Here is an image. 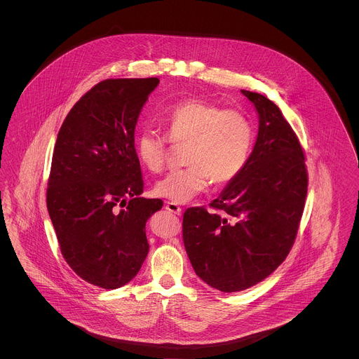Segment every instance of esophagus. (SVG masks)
<instances>
[{
	"instance_id": "1",
	"label": "esophagus",
	"mask_w": 359,
	"mask_h": 359,
	"mask_svg": "<svg viewBox=\"0 0 359 359\" xmlns=\"http://www.w3.org/2000/svg\"><path fill=\"white\" fill-rule=\"evenodd\" d=\"M165 208H167L170 212H174V214H177V215H180V214L182 212L181 207L177 205V203H174V202H167V203H165Z\"/></svg>"
}]
</instances>
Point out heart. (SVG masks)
Segmentation results:
<instances>
[{
	"mask_svg": "<svg viewBox=\"0 0 359 359\" xmlns=\"http://www.w3.org/2000/svg\"><path fill=\"white\" fill-rule=\"evenodd\" d=\"M160 121L171 144H187V167L158 180L156 196L187 203L205 191L210 180L214 185H225L245 168L253 144V126L242 110L192 98L172 106ZM135 151L147 170L158 172L165 165L168 144L157 133L145 130L135 140Z\"/></svg>",
	"mask_w": 359,
	"mask_h": 359,
	"instance_id": "b5f03b06",
	"label": "heart"
}]
</instances>
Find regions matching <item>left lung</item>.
Returning <instances> with one entry per match:
<instances>
[{"label":"left lung","instance_id":"left-lung-1","mask_svg":"<svg viewBox=\"0 0 359 359\" xmlns=\"http://www.w3.org/2000/svg\"><path fill=\"white\" fill-rule=\"evenodd\" d=\"M258 113L253 152L210 207L184 214L182 238L196 275L214 289L241 292L269 276L289 255L307 196L306 156L280 109L242 90Z\"/></svg>","mask_w":359,"mask_h":359}]
</instances>
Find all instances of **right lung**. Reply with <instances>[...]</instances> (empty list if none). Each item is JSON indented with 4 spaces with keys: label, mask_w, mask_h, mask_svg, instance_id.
<instances>
[{
    "label": "right lung",
    "mask_w": 359,
    "mask_h": 359,
    "mask_svg": "<svg viewBox=\"0 0 359 359\" xmlns=\"http://www.w3.org/2000/svg\"><path fill=\"white\" fill-rule=\"evenodd\" d=\"M160 80L109 79L66 116L53 149L47 207L69 266L102 289L128 283L149 252L145 225L163 205L145 199L135 126Z\"/></svg>",
    "instance_id": "obj_1"
}]
</instances>
